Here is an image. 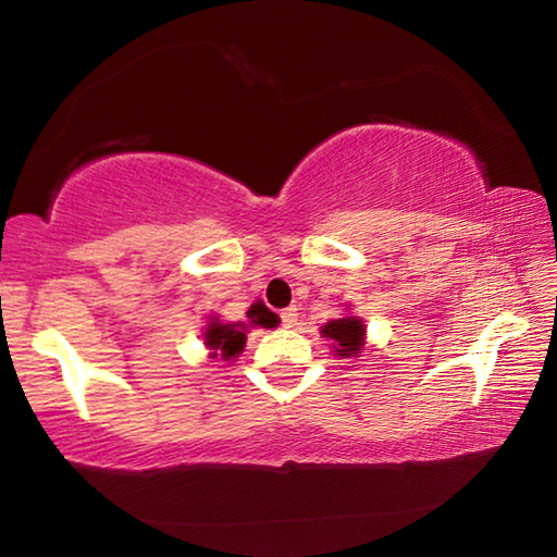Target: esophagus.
Returning a JSON list of instances; mask_svg holds the SVG:
<instances>
[{
	"instance_id": "esophagus-1",
	"label": "esophagus",
	"mask_w": 557,
	"mask_h": 557,
	"mask_svg": "<svg viewBox=\"0 0 557 557\" xmlns=\"http://www.w3.org/2000/svg\"><path fill=\"white\" fill-rule=\"evenodd\" d=\"M280 322H282V326H285V329L295 326V324H297V309H295V307H287V309H282V314H280Z\"/></svg>"
}]
</instances>
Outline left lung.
Masks as SVG:
<instances>
[{
    "label": "left lung",
    "mask_w": 557,
    "mask_h": 557,
    "mask_svg": "<svg viewBox=\"0 0 557 557\" xmlns=\"http://www.w3.org/2000/svg\"><path fill=\"white\" fill-rule=\"evenodd\" d=\"M363 332H366V329L361 324V319H354V317L334 319V322H329L322 329V334L334 342L336 354L344 356V358L361 351V348H363Z\"/></svg>",
    "instance_id": "1"
}]
</instances>
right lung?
I'll return each mask as SVG.
<instances>
[{"instance_id": "add662e5", "label": "right lung", "mask_w": 557, "mask_h": 557, "mask_svg": "<svg viewBox=\"0 0 557 557\" xmlns=\"http://www.w3.org/2000/svg\"><path fill=\"white\" fill-rule=\"evenodd\" d=\"M256 324H268V317L252 319ZM245 324H211L209 332H206V346H211L213 351H221L223 358H233L235 354L243 351L245 344Z\"/></svg>"}]
</instances>
